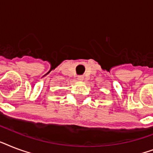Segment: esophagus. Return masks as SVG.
Listing matches in <instances>:
<instances>
[{"label": "esophagus", "instance_id": "esophagus-1", "mask_svg": "<svg viewBox=\"0 0 153 153\" xmlns=\"http://www.w3.org/2000/svg\"><path fill=\"white\" fill-rule=\"evenodd\" d=\"M83 79H84V77L82 76V75H79V76H78V78H77L78 81H79V82L82 81V80H83Z\"/></svg>", "mask_w": 153, "mask_h": 153}]
</instances>
